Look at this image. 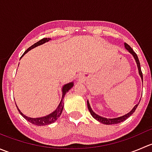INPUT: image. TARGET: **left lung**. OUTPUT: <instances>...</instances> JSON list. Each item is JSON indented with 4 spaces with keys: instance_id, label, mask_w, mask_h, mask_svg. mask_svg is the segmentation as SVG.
Here are the masks:
<instances>
[{
    "instance_id": "8db88e82",
    "label": "left lung",
    "mask_w": 152,
    "mask_h": 152,
    "mask_svg": "<svg viewBox=\"0 0 152 152\" xmlns=\"http://www.w3.org/2000/svg\"><path fill=\"white\" fill-rule=\"evenodd\" d=\"M124 46H125L126 49V50H128V51L129 52V53H131L133 56H134V59H135V62H136V63H137V68H138L139 75H140V77H141L142 82V73L141 71V68H140V62H139V59H138V57H137V54H136L135 52L132 50V48L130 47L127 43H124ZM139 103H140V102H139ZM138 104H136L134 107H133V109L129 112V113H127V114H126V115H124L121 116V117L115 118H103V117H102V116L96 114V113H95L93 111V110L91 109V107H90V103H89V102L87 101V107H88V110H89V111H90L91 115L93 116L95 119H96L98 121L101 122V123H102L104 124H107V125H111V124H119V123H121V122L124 121L126 119H127L129 117H130V116H131L134 113V111H135L136 108H137Z\"/></svg>"
}]
</instances>
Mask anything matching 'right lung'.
Segmentation results:
<instances>
[{
	"instance_id": "1",
	"label": "right lung",
	"mask_w": 152,
	"mask_h": 152,
	"mask_svg": "<svg viewBox=\"0 0 152 152\" xmlns=\"http://www.w3.org/2000/svg\"><path fill=\"white\" fill-rule=\"evenodd\" d=\"M50 39V38H43V39H40L39 41L37 42L36 43H34V45H32L31 47H29L27 49L25 52H24V53L22 55V56H23L24 55L27 53V52L29 51L30 50H31V49H33L34 48L39 46V45H42V44H44L45 42H48ZM22 56H21L20 58H22ZM73 82H70V83H67V84H66V85H65L63 86V87H62V99H61V102H60V103H59V106H58L57 108H56L54 111L52 112L50 114L48 115H46V116H44V117L36 118H29V117H28V116H26L25 115L23 114V113H21L20 110L19 109H18V107H17V105H16V107H17V108H18L19 113L21 114V115H22L24 118L26 119L28 122L31 123L32 124H34V125H37V126L48 125V124H52V123H53V122L56 121L59 118V116L61 115L62 110H63V107H64L63 99H64V97H65V95L66 94L67 92H68V90H70V89L72 88V87H73Z\"/></svg>"
}]
</instances>
